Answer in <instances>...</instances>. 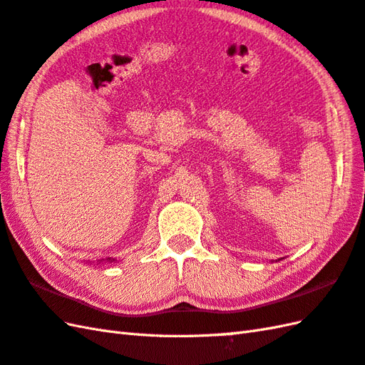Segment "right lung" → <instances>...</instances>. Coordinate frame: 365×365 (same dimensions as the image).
<instances>
[{
	"mask_svg": "<svg viewBox=\"0 0 365 365\" xmlns=\"http://www.w3.org/2000/svg\"><path fill=\"white\" fill-rule=\"evenodd\" d=\"M99 262H101V261H99Z\"/></svg>",
	"mask_w": 365,
	"mask_h": 365,
	"instance_id": "1",
	"label": "right lung"
}]
</instances>
